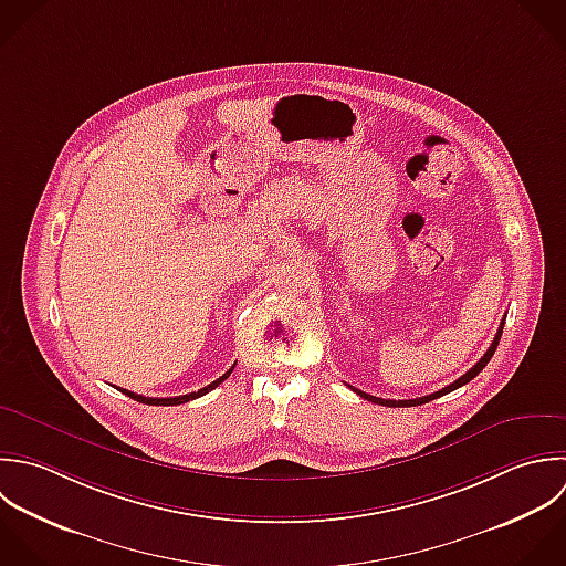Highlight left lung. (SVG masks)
Listing matches in <instances>:
<instances>
[{"mask_svg":"<svg viewBox=\"0 0 566 566\" xmlns=\"http://www.w3.org/2000/svg\"><path fill=\"white\" fill-rule=\"evenodd\" d=\"M503 326H505V322H501V328H499V333H496V337H494V342H492V346H490V350L476 361V366L474 368H470L463 377H459L454 384H450L448 388H443V390H439V392H432V395H428V397H419V399H403V401H395V399H379V397H373V395H366V392H361V390H357V388H353L361 399H366V401H373V403H379V406H388V408H412V406H421V403H428V401H434V399H439V397H443V395H448V392H452V390H457V388H461V386H465V384H470L488 364H490V359L494 357V353H496V348H499V342H501V335H503Z\"/></svg>","mask_w":566,"mask_h":566,"instance_id":"left-lung-1","label":"left lung"}]
</instances>
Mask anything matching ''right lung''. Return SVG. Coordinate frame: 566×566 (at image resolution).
I'll use <instances>...</instances> for the list:
<instances>
[{
    "label": "right lung",
    "instance_id": "1",
    "mask_svg": "<svg viewBox=\"0 0 566 566\" xmlns=\"http://www.w3.org/2000/svg\"><path fill=\"white\" fill-rule=\"evenodd\" d=\"M233 368H235V364L220 377V379H216V381H211L209 386H205L202 390H198V392H189V395H180V397H167V399H154V397H143V395H134V392H129V390H123V388H118L120 392H125L127 397H132L134 401H140V403H147V406H180V403H187V401H193V399H198V397H202V395H207L209 390H213V388H218L231 373H233Z\"/></svg>",
    "mask_w": 566,
    "mask_h": 566
}]
</instances>
